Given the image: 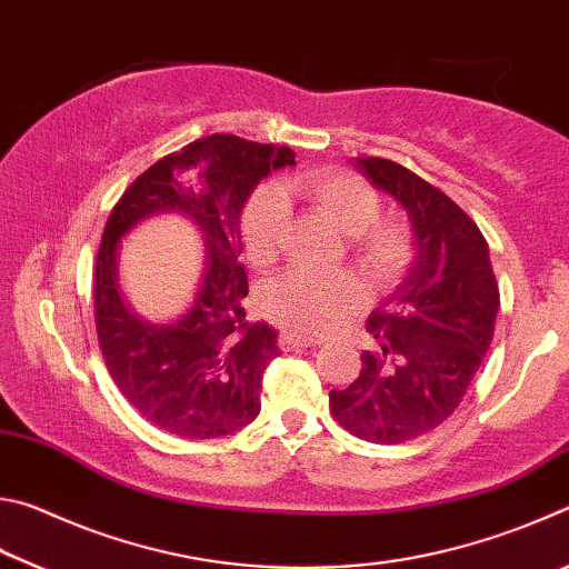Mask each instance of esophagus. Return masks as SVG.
Segmentation results:
<instances>
[{"mask_svg": "<svg viewBox=\"0 0 569 569\" xmlns=\"http://www.w3.org/2000/svg\"><path fill=\"white\" fill-rule=\"evenodd\" d=\"M321 343L316 339H306V336H296V333H281L278 336V346H281L283 351H298V349H311V346Z\"/></svg>", "mask_w": 569, "mask_h": 569, "instance_id": "1", "label": "esophagus"}]
</instances>
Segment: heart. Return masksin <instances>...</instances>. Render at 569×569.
Returning a JSON list of instances; mask_svg holds the SVG:
<instances>
[{
    "label": "heart",
    "instance_id": "obj_1",
    "mask_svg": "<svg viewBox=\"0 0 569 569\" xmlns=\"http://www.w3.org/2000/svg\"><path fill=\"white\" fill-rule=\"evenodd\" d=\"M287 196L306 198L341 233L351 236V253L363 276L377 286H389L407 271L413 240L403 220L379 218L381 198L369 182L343 170L293 172L278 186H266L248 200L240 220L246 256L253 263L271 261L288 213ZM361 286L351 276L288 273L273 278L258 293V308L281 329L323 336L359 311Z\"/></svg>",
    "mask_w": 569,
    "mask_h": 569
}]
</instances>
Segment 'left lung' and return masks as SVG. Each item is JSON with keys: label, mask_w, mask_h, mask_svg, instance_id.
<instances>
[{"label": "left lung", "mask_w": 569, "mask_h": 569, "mask_svg": "<svg viewBox=\"0 0 569 569\" xmlns=\"http://www.w3.org/2000/svg\"><path fill=\"white\" fill-rule=\"evenodd\" d=\"M366 178L409 213L417 258L366 321L379 341L361 371L331 389L333 419L373 445H401L437 429L465 399L492 343L499 286L489 246L465 210L399 162L356 158Z\"/></svg>", "instance_id": "1"}]
</instances>
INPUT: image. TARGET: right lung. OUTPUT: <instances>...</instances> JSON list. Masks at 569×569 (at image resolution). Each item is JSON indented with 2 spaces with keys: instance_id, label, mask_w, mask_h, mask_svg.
Instances as JSON below:
<instances>
[{
  "instance_id": "1",
  "label": "right lung",
  "mask_w": 569,
  "mask_h": 569,
  "mask_svg": "<svg viewBox=\"0 0 569 569\" xmlns=\"http://www.w3.org/2000/svg\"><path fill=\"white\" fill-rule=\"evenodd\" d=\"M283 166H296L291 148L210 134L158 160L112 208L94 263L100 351L114 387L162 431L182 439L226 437L261 411L263 371L278 356V333L246 321L240 213L258 182ZM158 212L190 217L209 253L197 298L172 325L142 322L117 283L119 240Z\"/></svg>"
}]
</instances>
